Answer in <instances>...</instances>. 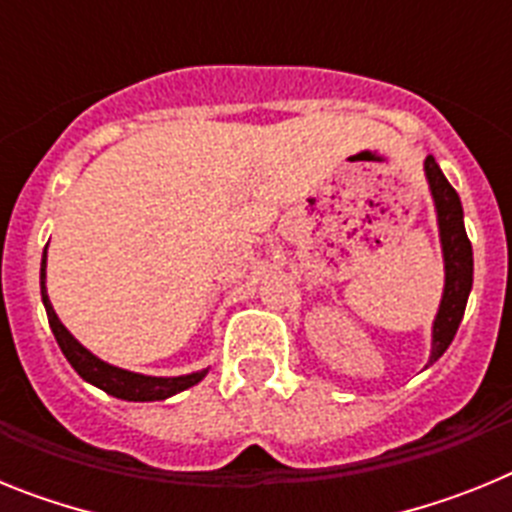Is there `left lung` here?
Returning <instances> with one entry per match:
<instances>
[{
    "instance_id": "8db88e82",
    "label": "left lung",
    "mask_w": 512,
    "mask_h": 512,
    "mask_svg": "<svg viewBox=\"0 0 512 512\" xmlns=\"http://www.w3.org/2000/svg\"><path fill=\"white\" fill-rule=\"evenodd\" d=\"M425 176L431 184L433 200H436L438 212V228H441L443 243V261H446V287H443V300L438 307L436 323H433V351L431 361H438L443 351L454 341L456 330H459L464 310H467L469 289H472V243L464 230V212L456 189L451 187L449 179L438 169L436 158H425Z\"/></svg>"
}]
</instances>
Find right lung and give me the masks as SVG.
Here are the masks:
<instances>
[{
	"label": "right lung",
	"instance_id": "1",
	"mask_svg": "<svg viewBox=\"0 0 512 512\" xmlns=\"http://www.w3.org/2000/svg\"><path fill=\"white\" fill-rule=\"evenodd\" d=\"M40 295H43L45 312H48V323H51L53 336H56L63 356L69 359V364L74 366L76 374H79L81 379H87L89 384L104 390L107 395L120 397V400H130V402L166 400V397L176 395V392H182V390H189V387H194L197 382H202V377L207 374V372H194V374H187V377H143V374L125 372V369L104 364L102 359L89 354L87 348L81 346V343L71 336L69 330L63 328L56 310H53L51 300H48V295H45V253H43V261H40Z\"/></svg>",
	"mask_w": 512,
	"mask_h": 512
}]
</instances>
